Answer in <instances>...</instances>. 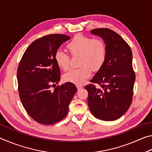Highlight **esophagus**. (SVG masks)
<instances>
[{
    "label": "esophagus",
    "mask_w": 152,
    "mask_h": 152,
    "mask_svg": "<svg viewBox=\"0 0 152 152\" xmlns=\"http://www.w3.org/2000/svg\"><path fill=\"white\" fill-rule=\"evenodd\" d=\"M76 87H77V88H78V90H80L82 88H83V86L79 85V84H78V85H76Z\"/></svg>",
    "instance_id": "34e87169"
}]
</instances>
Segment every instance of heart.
Instances as JSON below:
<instances>
[{
    "instance_id": "1",
    "label": "heart",
    "mask_w": 152,
    "mask_h": 152,
    "mask_svg": "<svg viewBox=\"0 0 152 152\" xmlns=\"http://www.w3.org/2000/svg\"><path fill=\"white\" fill-rule=\"evenodd\" d=\"M67 48L72 56H80L79 68L72 69L64 75L65 80L75 84H82L91 75L92 70L97 71L102 68L107 58V47L102 39H92L77 35L68 43ZM57 65L64 70L70 66V56L63 51L55 53Z\"/></svg>"
}]
</instances>
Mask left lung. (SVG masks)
<instances>
[{"instance_id":"1","label":"left lung","mask_w":152,"mask_h":152,"mask_svg":"<svg viewBox=\"0 0 152 152\" xmlns=\"http://www.w3.org/2000/svg\"><path fill=\"white\" fill-rule=\"evenodd\" d=\"M99 35L107 47V58L103 66L85 89L88 92V104L94 116L110 121L119 119L127 112L133 99L135 74L132 65V51L127 42L107 28L91 30Z\"/></svg>"}]
</instances>
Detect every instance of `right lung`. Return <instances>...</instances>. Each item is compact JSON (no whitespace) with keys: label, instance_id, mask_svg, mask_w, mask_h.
Segmentation results:
<instances>
[{"label":"right lung","instance_id":"add662e5","mask_svg":"<svg viewBox=\"0 0 152 152\" xmlns=\"http://www.w3.org/2000/svg\"><path fill=\"white\" fill-rule=\"evenodd\" d=\"M70 39L66 35L51 34L36 39L25 51L18 66L22 104L29 116L41 124L51 125L63 119L77 91L76 86L69 82L56 86L60 80V70L55 53Z\"/></svg>","mask_w":152,"mask_h":152}]
</instances>
